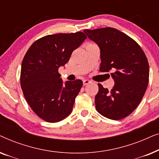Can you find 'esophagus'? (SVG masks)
<instances>
[{
  "mask_svg": "<svg viewBox=\"0 0 159 159\" xmlns=\"http://www.w3.org/2000/svg\"><path fill=\"white\" fill-rule=\"evenodd\" d=\"M90 81L89 80H83V85H86V84H88L89 83H90Z\"/></svg>",
  "mask_w": 159,
  "mask_h": 159,
  "instance_id": "esophagus-1",
  "label": "esophagus"
}]
</instances>
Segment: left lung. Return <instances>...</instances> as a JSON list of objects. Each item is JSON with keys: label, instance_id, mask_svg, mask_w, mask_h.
Here are the masks:
<instances>
[{"label": "left lung", "instance_id": "8db88e82", "mask_svg": "<svg viewBox=\"0 0 159 159\" xmlns=\"http://www.w3.org/2000/svg\"><path fill=\"white\" fill-rule=\"evenodd\" d=\"M84 32L98 45L102 72L111 71L114 86L109 91L98 84L95 108L106 118L119 120L140 104L149 79V65L144 52L133 39L119 30L104 27Z\"/></svg>", "mask_w": 159, "mask_h": 159}]
</instances>
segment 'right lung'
Returning a JSON list of instances; mask_svg holds the SVG:
<instances>
[{
    "instance_id": "obj_1",
    "label": "right lung",
    "mask_w": 159,
    "mask_h": 159,
    "mask_svg": "<svg viewBox=\"0 0 159 159\" xmlns=\"http://www.w3.org/2000/svg\"><path fill=\"white\" fill-rule=\"evenodd\" d=\"M86 38L82 32L45 36L30 46L23 58L20 81L24 95L32 111L48 122L61 121L72 111L82 81L64 83L58 70Z\"/></svg>"
}]
</instances>
